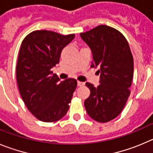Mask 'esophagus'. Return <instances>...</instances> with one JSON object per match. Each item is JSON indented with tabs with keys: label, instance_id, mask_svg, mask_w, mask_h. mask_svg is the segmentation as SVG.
Masks as SVG:
<instances>
[{
	"label": "esophagus",
	"instance_id": "esophagus-1",
	"mask_svg": "<svg viewBox=\"0 0 153 153\" xmlns=\"http://www.w3.org/2000/svg\"><path fill=\"white\" fill-rule=\"evenodd\" d=\"M83 85H85V83H84V82H82V81H78V86L81 87L83 86Z\"/></svg>",
	"mask_w": 153,
	"mask_h": 153
}]
</instances>
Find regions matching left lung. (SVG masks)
<instances>
[{
	"label": "left lung",
	"instance_id": "8db88e82",
	"mask_svg": "<svg viewBox=\"0 0 153 153\" xmlns=\"http://www.w3.org/2000/svg\"><path fill=\"white\" fill-rule=\"evenodd\" d=\"M80 35L92 51L91 67H98L100 74L97 87L86 83L91 94L85 109L97 122H108L122 112L131 94L134 59L129 44L119 31L105 25Z\"/></svg>",
	"mask_w": 153,
	"mask_h": 153
}]
</instances>
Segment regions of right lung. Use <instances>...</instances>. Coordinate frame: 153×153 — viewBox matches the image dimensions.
<instances>
[{"label": "right lung", "mask_w": 153, "mask_h": 153, "mask_svg": "<svg viewBox=\"0 0 153 153\" xmlns=\"http://www.w3.org/2000/svg\"><path fill=\"white\" fill-rule=\"evenodd\" d=\"M74 38L75 34L37 30L21 44L16 64L19 91L29 112L40 121L56 122L68 112L77 81H60L51 69L59 63L62 49Z\"/></svg>", "instance_id": "right-lung-1"}]
</instances>
